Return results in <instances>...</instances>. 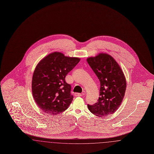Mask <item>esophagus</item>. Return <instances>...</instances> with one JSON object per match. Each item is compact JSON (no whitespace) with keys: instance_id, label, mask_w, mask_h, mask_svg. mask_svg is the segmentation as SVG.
Instances as JSON below:
<instances>
[{"instance_id":"esophagus-1","label":"esophagus","mask_w":154,"mask_h":154,"mask_svg":"<svg viewBox=\"0 0 154 154\" xmlns=\"http://www.w3.org/2000/svg\"><path fill=\"white\" fill-rule=\"evenodd\" d=\"M75 96H82L84 95V94H80V93H75Z\"/></svg>"}]
</instances>
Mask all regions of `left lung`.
<instances>
[{"mask_svg": "<svg viewBox=\"0 0 154 154\" xmlns=\"http://www.w3.org/2000/svg\"><path fill=\"white\" fill-rule=\"evenodd\" d=\"M100 83V97L88 109L94 115L104 117L113 114L120 106L124 97L126 82L117 62L107 54H100L87 59Z\"/></svg>", "mask_w": 154, "mask_h": 154, "instance_id": "obj_1", "label": "left lung"}]
</instances>
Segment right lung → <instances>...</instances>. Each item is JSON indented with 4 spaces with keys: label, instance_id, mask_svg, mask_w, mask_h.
<instances>
[{
    "label": "right lung",
    "instance_id": "obj_1",
    "mask_svg": "<svg viewBox=\"0 0 154 154\" xmlns=\"http://www.w3.org/2000/svg\"><path fill=\"white\" fill-rule=\"evenodd\" d=\"M80 59L65 57L55 52L43 59L33 75L32 89L33 98L41 110L57 116L69 107L73 99L72 87L65 81L69 73Z\"/></svg>",
    "mask_w": 154,
    "mask_h": 154
}]
</instances>
